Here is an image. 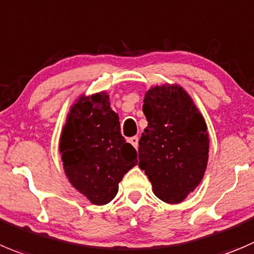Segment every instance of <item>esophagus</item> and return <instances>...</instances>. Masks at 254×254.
I'll use <instances>...</instances> for the list:
<instances>
[{"instance_id": "obj_1", "label": "esophagus", "mask_w": 254, "mask_h": 254, "mask_svg": "<svg viewBox=\"0 0 254 254\" xmlns=\"http://www.w3.org/2000/svg\"><path fill=\"white\" fill-rule=\"evenodd\" d=\"M129 143H131L134 148H138V137H131V138H129Z\"/></svg>"}]
</instances>
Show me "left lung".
<instances>
[{"label": "left lung", "instance_id": "8db88e82", "mask_svg": "<svg viewBox=\"0 0 254 254\" xmlns=\"http://www.w3.org/2000/svg\"><path fill=\"white\" fill-rule=\"evenodd\" d=\"M148 126L139 139L138 166L161 201L176 204L197 188L208 162L203 116L180 84L153 86L144 95Z\"/></svg>", "mask_w": 254, "mask_h": 254}]
</instances>
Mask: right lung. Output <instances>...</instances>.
<instances>
[{
  "label": "right lung",
  "instance_id": "1",
  "mask_svg": "<svg viewBox=\"0 0 254 254\" xmlns=\"http://www.w3.org/2000/svg\"><path fill=\"white\" fill-rule=\"evenodd\" d=\"M60 153L69 183L97 206L112 201L123 176L137 165V151L121 134L106 91L79 96L71 106Z\"/></svg>",
  "mask_w": 254,
  "mask_h": 254
}]
</instances>
